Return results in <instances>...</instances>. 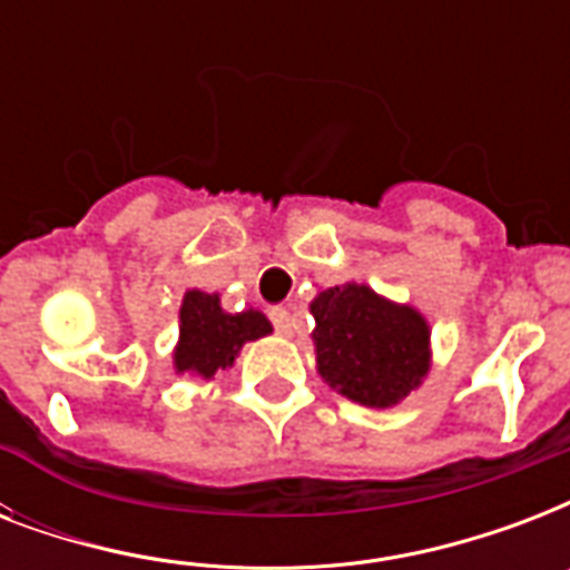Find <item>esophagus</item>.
Returning a JSON list of instances; mask_svg holds the SVG:
<instances>
[{"label":"esophagus","instance_id":"obj_1","mask_svg":"<svg viewBox=\"0 0 570 570\" xmlns=\"http://www.w3.org/2000/svg\"><path fill=\"white\" fill-rule=\"evenodd\" d=\"M268 316H272V322H275V331L281 334V337H293V316H289V311L275 307Z\"/></svg>","mask_w":570,"mask_h":570}]
</instances>
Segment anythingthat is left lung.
Listing matches in <instances>:
<instances>
[{
  "label": "left lung",
  "mask_w": 570,
  "mask_h": 570,
  "mask_svg": "<svg viewBox=\"0 0 570 570\" xmlns=\"http://www.w3.org/2000/svg\"><path fill=\"white\" fill-rule=\"evenodd\" d=\"M322 381L366 407H393L432 370V328L416 307L348 281L311 302Z\"/></svg>",
  "instance_id": "obj_1"
}]
</instances>
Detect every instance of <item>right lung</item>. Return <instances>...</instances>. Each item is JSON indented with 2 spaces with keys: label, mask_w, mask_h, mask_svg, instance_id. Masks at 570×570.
<instances>
[{
  "label": "right lung",
  "mask_w": 570,
  "mask_h": 570,
  "mask_svg": "<svg viewBox=\"0 0 570 570\" xmlns=\"http://www.w3.org/2000/svg\"><path fill=\"white\" fill-rule=\"evenodd\" d=\"M272 334V322L259 311L227 313L218 293L186 289L180 304V337L174 346V373L209 381L230 370L245 343Z\"/></svg>",
  "instance_id": "right-lung-1"
}]
</instances>
